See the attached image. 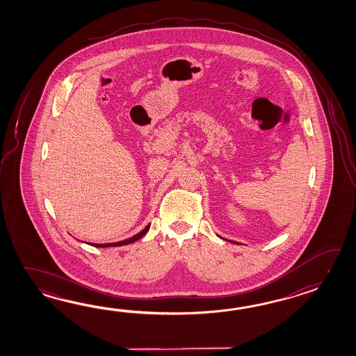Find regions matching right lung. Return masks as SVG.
I'll use <instances>...</instances> for the list:
<instances>
[{
    "instance_id": "1",
    "label": "right lung",
    "mask_w": 356,
    "mask_h": 356,
    "mask_svg": "<svg viewBox=\"0 0 356 356\" xmlns=\"http://www.w3.org/2000/svg\"><path fill=\"white\" fill-rule=\"evenodd\" d=\"M149 227H150V224H149L147 227H145L144 230H141L138 234L134 235L132 238L124 239V241H121V242L106 243V244H92V245H94V247H98V248H106V247H118V245H124V244H129V243L136 242V241H138L140 238H143V236H144V235L147 233Z\"/></svg>"
}]
</instances>
